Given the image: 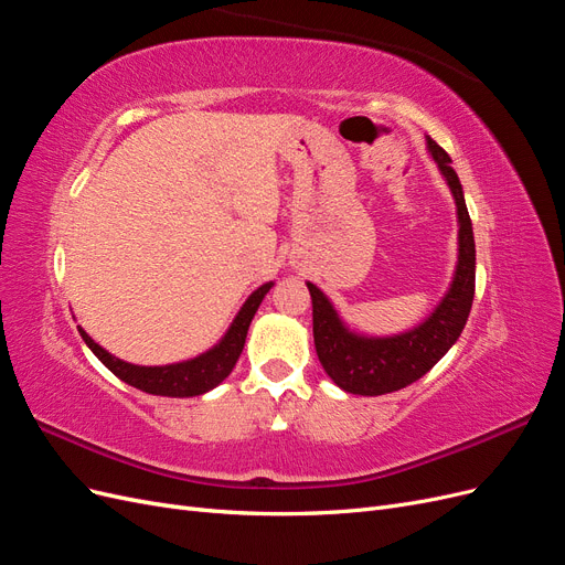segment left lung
I'll return each mask as SVG.
<instances>
[{"mask_svg": "<svg viewBox=\"0 0 565 565\" xmlns=\"http://www.w3.org/2000/svg\"><path fill=\"white\" fill-rule=\"evenodd\" d=\"M426 143L455 195L459 218V262L455 280L431 318L398 337H358L341 324L328 297L316 285L306 282L313 301V341L320 363L339 388L358 393V396H382L424 377L459 339L473 303L476 245L465 193H461V183L448 152L434 139H426Z\"/></svg>", "mask_w": 565, "mask_h": 565, "instance_id": "8db88e82", "label": "left lung"}]
</instances>
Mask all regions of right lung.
<instances>
[{
  "label": "right lung",
  "instance_id": "right-lung-1",
  "mask_svg": "<svg viewBox=\"0 0 565 565\" xmlns=\"http://www.w3.org/2000/svg\"><path fill=\"white\" fill-rule=\"evenodd\" d=\"M270 287H273V282L262 285L245 301L241 313H237V318L233 320L231 330L226 332L224 339L218 341V347H214L207 353H202L200 358H193V361L177 363V365H164V367L131 365V363L119 361V358L100 349L82 328H79V334L84 341H87V347L96 353L98 361L104 363L115 374V377L127 382L129 386H136L146 393H156V396H172V398L200 396V393L210 391L216 384L224 382L231 374V370L235 367L237 358H241L243 347H245L249 322Z\"/></svg>",
  "mask_w": 565,
  "mask_h": 565
}]
</instances>
